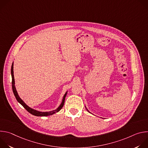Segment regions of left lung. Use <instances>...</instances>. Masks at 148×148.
<instances>
[{"label":"left lung","instance_id":"obj_1","mask_svg":"<svg viewBox=\"0 0 148 148\" xmlns=\"http://www.w3.org/2000/svg\"><path fill=\"white\" fill-rule=\"evenodd\" d=\"M87 111H88V110H87ZM88 112H90V111H88Z\"/></svg>","mask_w":148,"mask_h":148}]
</instances>
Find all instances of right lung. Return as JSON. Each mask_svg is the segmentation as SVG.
<instances>
[{"instance_id": "1", "label": "right lung", "mask_w": 148, "mask_h": 148, "mask_svg": "<svg viewBox=\"0 0 148 148\" xmlns=\"http://www.w3.org/2000/svg\"><path fill=\"white\" fill-rule=\"evenodd\" d=\"M11 75H12V90H13V94L16 97V99H17V101L22 105V106L31 114L35 115V116H49V115H51L56 112H58V111H60V110L62 108L63 105H64V102H65V98L66 97V95L67 94V91L66 92V94H64V97H63L61 103L60 104V106L55 110L51 111H49V112H40L37 110H35L33 108H31L30 107H29L28 105H27L24 101L20 98V97L18 96L17 92L16 91V87H15V85H14V74H13V62L12 63V67H11Z\"/></svg>"}]
</instances>
